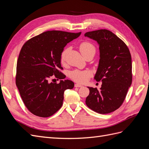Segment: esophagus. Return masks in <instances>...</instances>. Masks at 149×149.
I'll return each instance as SVG.
<instances>
[{
  "instance_id": "obj_1",
  "label": "esophagus",
  "mask_w": 149,
  "mask_h": 149,
  "mask_svg": "<svg viewBox=\"0 0 149 149\" xmlns=\"http://www.w3.org/2000/svg\"><path fill=\"white\" fill-rule=\"evenodd\" d=\"M74 87H76V88H81V87H83V86L79 84L76 83V84H74Z\"/></svg>"
}]
</instances>
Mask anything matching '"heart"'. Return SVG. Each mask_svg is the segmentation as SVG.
<instances>
[{"label":"heart","mask_w":149,"mask_h":149,"mask_svg":"<svg viewBox=\"0 0 149 149\" xmlns=\"http://www.w3.org/2000/svg\"><path fill=\"white\" fill-rule=\"evenodd\" d=\"M79 50L82 55L85 57L90 54H93L94 55L96 53V48L91 43L88 42H84L80 44L79 45ZM68 52V49H64L61 55V63H64L66 59V55ZM91 73L88 70H75L70 72V78L73 79L76 82L83 83L87 81L89 78L91 76Z\"/></svg>","instance_id":"1"}]
</instances>
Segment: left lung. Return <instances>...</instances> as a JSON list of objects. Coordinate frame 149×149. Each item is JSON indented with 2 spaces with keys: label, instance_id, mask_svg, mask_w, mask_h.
I'll return each instance as SVG.
<instances>
[{
  "label": "left lung",
  "instance_id": "obj_1",
  "mask_svg": "<svg viewBox=\"0 0 149 149\" xmlns=\"http://www.w3.org/2000/svg\"><path fill=\"white\" fill-rule=\"evenodd\" d=\"M84 36L99 45L100 59L94 78L102 81L100 89L88 87L86 104L97 113H110L122 105L132 84L131 55L125 43L109 30L88 31Z\"/></svg>",
  "mask_w": 149,
  "mask_h": 149
}]
</instances>
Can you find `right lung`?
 <instances>
[{"label":"right lung","mask_w":149,"mask_h":149,"mask_svg":"<svg viewBox=\"0 0 149 149\" xmlns=\"http://www.w3.org/2000/svg\"><path fill=\"white\" fill-rule=\"evenodd\" d=\"M81 32L47 31L31 38L22 47L17 63L16 85L24 104L33 114L48 118L63 105L64 92L73 89L74 83L65 79L59 71L61 55L67 43L78 38ZM61 79L50 83L53 75Z\"/></svg>","instance_id":"1"}]
</instances>
